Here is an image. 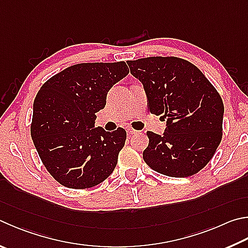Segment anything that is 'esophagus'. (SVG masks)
<instances>
[{
	"label": "esophagus",
	"mask_w": 248,
	"mask_h": 248,
	"mask_svg": "<svg viewBox=\"0 0 248 248\" xmlns=\"http://www.w3.org/2000/svg\"><path fill=\"white\" fill-rule=\"evenodd\" d=\"M127 132H128L129 136H132V134L138 133L137 130H134V129H132V128H128V129H127Z\"/></svg>",
	"instance_id": "1"
}]
</instances>
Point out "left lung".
Wrapping results in <instances>:
<instances>
[{"label":"left lung","mask_w":248,"mask_h":248,"mask_svg":"<svg viewBox=\"0 0 248 248\" xmlns=\"http://www.w3.org/2000/svg\"><path fill=\"white\" fill-rule=\"evenodd\" d=\"M128 65L145 90L148 110L167 119L161 136L146 133L150 143L143 152L144 161L168 177L199 172L221 142L224 107L217 90L182 58L146 57Z\"/></svg>","instance_id":"left-lung-1"}]
</instances>
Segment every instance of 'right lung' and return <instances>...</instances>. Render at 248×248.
Wrapping results in <instances>:
<instances>
[{"mask_svg":"<svg viewBox=\"0 0 248 248\" xmlns=\"http://www.w3.org/2000/svg\"><path fill=\"white\" fill-rule=\"evenodd\" d=\"M129 74L124 62H83L53 76L35 96L31 138L43 165L62 186L88 188L114 171L127 132L95 127L112 85Z\"/></svg>","mask_w":248,"mask_h":248,"instance_id":"obj_1","label":"right lung"}]
</instances>
